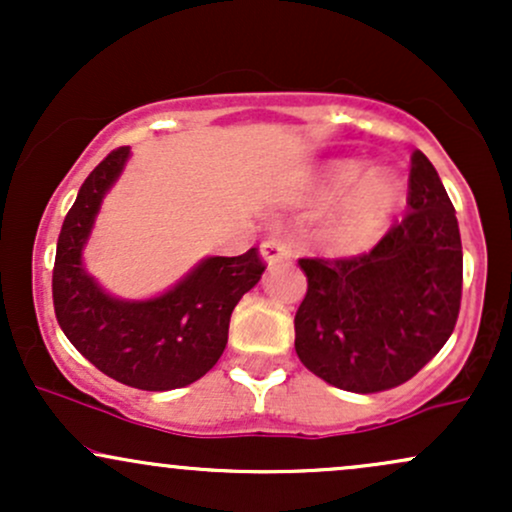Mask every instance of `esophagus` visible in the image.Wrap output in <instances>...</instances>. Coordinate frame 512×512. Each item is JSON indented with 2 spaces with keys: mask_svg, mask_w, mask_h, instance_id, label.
<instances>
[{
  "mask_svg": "<svg viewBox=\"0 0 512 512\" xmlns=\"http://www.w3.org/2000/svg\"><path fill=\"white\" fill-rule=\"evenodd\" d=\"M260 252L267 264H281L291 260V248L284 238H267L260 245Z\"/></svg>",
  "mask_w": 512,
  "mask_h": 512,
  "instance_id": "obj_1",
  "label": "esophagus"
}]
</instances>
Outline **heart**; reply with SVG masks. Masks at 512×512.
I'll return each instance as SVG.
<instances>
[{
	"mask_svg": "<svg viewBox=\"0 0 512 512\" xmlns=\"http://www.w3.org/2000/svg\"><path fill=\"white\" fill-rule=\"evenodd\" d=\"M337 211L325 228V240L332 250H366L383 233L385 223L402 202V182L392 173L375 170L366 175V166L358 161H339L327 170L320 185L325 202L341 199Z\"/></svg>",
	"mask_w": 512,
	"mask_h": 512,
	"instance_id": "heart-1",
	"label": "heart"
}]
</instances>
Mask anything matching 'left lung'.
<instances>
[{
    "instance_id": "1",
    "label": "left lung",
    "mask_w": 512,
    "mask_h": 512,
    "mask_svg": "<svg viewBox=\"0 0 512 512\" xmlns=\"http://www.w3.org/2000/svg\"><path fill=\"white\" fill-rule=\"evenodd\" d=\"M409 211L373 248L351 257H301L296 354L339 390L385 392L443 349L462 301V240L436 168L416 151Z\"/></svg>"
}]
</instances>
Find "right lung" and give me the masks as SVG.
<instances>
[{"mask_svg": "<svg viewBox=\"0 0 512 512\" xmlns=\"http://www.w3.org/2000/svg\"><path fill=\"white\" fill-rule=\"evenodd\" d=\"M127 156V146L110 151L64 216L52 303L69 342L108 378L137 390H175L216 366L226 349L233 308L260 281L267 264L260 248H250L238 257H209L154 301L125 303L105 296L81 267V248Z\"/></svg>", "mask_w": 512, "mask_h": 512, "instance_id": "add662e5", "label": "right lung"}]
</instances>
